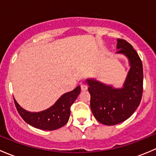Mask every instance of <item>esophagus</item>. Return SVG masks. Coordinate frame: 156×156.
Returning a JSON list of instances; mask_svg holds the SVG:
<instances>
[{
	"label": "esophagus",
	"instance_id": "34e87169",
	"mask_svg": "<svg viewBox=\"0 0 156 156\" xmlns=\"http://www.w3.org/2000/svg\"><path fill=\"white\" fill-rule=\"evenodd\" d=\"M81 90H82V91L87 90V86L86 85V84H81Z\"/></svg>",
	"mask_w": 156,
	"mask_h": 156
}]
</instances>
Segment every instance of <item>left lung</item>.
<instances>
[{
  "instance_id": "obj_1",
  "label": "left lung",
  "mask_w": 156,
  "mask_h": 156,
  "mask_svg": "<svg viewBox=\"0 0 156 156\" xmlns=\"http://www.w3.org/2000/svg\"><path fill=\"white\" fill-rule=\"evenodd\" d=\"M116 48V54L126 56L130 66L123 86L116 88L96 78L86 79L91 111L95 119L105 125L125 122L136 111L142 99L144 71L140 58L126 41L118 39Z\"/></svg>"
}]
</instances>
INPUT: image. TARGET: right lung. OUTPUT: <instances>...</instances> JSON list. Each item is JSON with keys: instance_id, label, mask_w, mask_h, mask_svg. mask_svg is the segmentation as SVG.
I'll return each instance as SVG.
<instances>
[{"instance_id": "obj_1", "label": "right lung", "mask_w": 156, "mask_h": 156, "mask_svg": "<svg viewBox=\"0 0 156 156\" xmlns=\"http://www.w3.org/2000/svg\"><path fill=\"white\" fill-rule=\"evenodd\" d=\"M81 93L78 86L72 91L62 94L50 108L37 112H31L24 109L14 99L16 107L23 120L37 129L53 130L59 129L68 122L70 116V107Z\"/></svg>"}]
</instances>
